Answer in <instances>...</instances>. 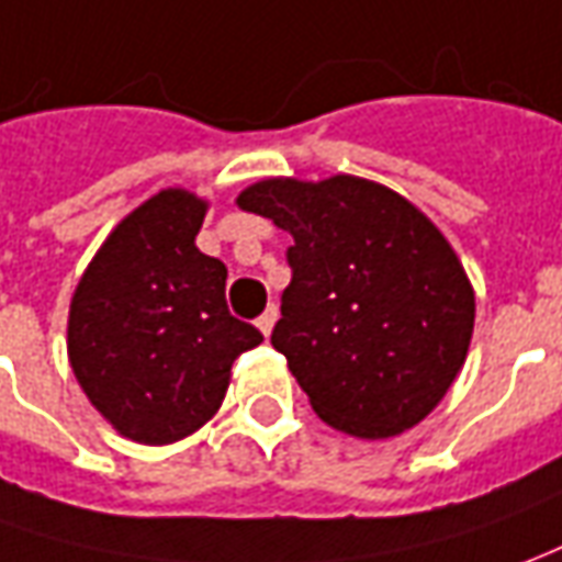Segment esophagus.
Wrapping results in <instances>:
<instances>
[{
  "instance_id": "obj_1",
  "label": "esophagus",
  "mask_w": 562,
  "mask_h": 562,
  "mask_svg": "<svg viewBox=\"0 0 562 562\" xmlns=\"http://www.w3.org/2000/svg\"><path fill=\"white\" fill-rule=\"evenodd\" d=\"M274 321H278V308H274V305H269V308H266V312H262V315L257 318L259 333H262L266 339H269V333L274 330Z\"/></svg>"
}]
</instances>
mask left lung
Segmentation results:
<instances>
[{"mask_svg": "<svg viewBox=\"0 0 562 562\" xmlns=\"http://www.w3.org/2000/svg\"><path fill=\"white\" fill-rule=\"evenodd\" d=\"M235 201L293 235L272 346L312 409L363 440L419 425L474 333V288L443 232L401 192L351 173L269 177Z\"/></svg>", "mask_w": 562, "mask_h": 562, "instance_id": "obj_1", "label": "left lung"}]
</instances>
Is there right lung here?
Returning a JSON list of instances; mask_svg holds the SVG:
<instances>
[{
    "label": "right lung",
    "mask_w": 562,
    "mask_h": 562,
    "mask_svg": "<svg viewBox=\"0 0 562 562\" xmlns=\"http://www.w3.org/2000/svg\"><path fill=\"white\" fill-rule=\"evenodd\" d=\"M207 207L180 186L143 201L100 244L69 303V367L134 443L195 435L229 392L232 361L262 342L229 315L226 266L195 247Z\"/></svg>",
    "instance_id": "right-lung-1"
}]
</instances>
